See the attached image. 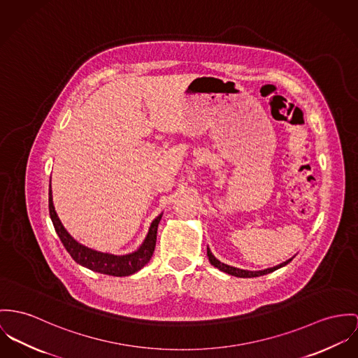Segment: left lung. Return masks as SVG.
<instances>
[{"label": "left lung", "mask_w": 358, "mask_h": 358, "mask_svg": "<svg viewBox=\"0 0 358 358\" xmlns=\"http://www.w3.org/2000/svg\"><path fill=\"white\" fill-rule=\"evenodd\" d=\"M207 256H208L210 263H211L214 267H217L218 270L226 273V274H229V275L237 276V278H255V276L270 274V273L275 271L278 268H280V267L289 264V263L293 260V257H294V256H293L292 259H289V260H286V262H283V263H280V264H278V266H274V267H271V268H266V270H260V271H249V270H241V268L231 267V266H227V264L222 263V262H220V260L213 255V252L210 250V248L208 247H207Z\"/></svg>", "instance_id": "obj_1"}]
</instances>
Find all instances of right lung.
<instances>
[{"label":"right lung","mask_w":358,"mask_h":358,"mask_svg":"<svg viewBox=\"0 0 358 358\" xmlns=\"http://www.w3.org/2000/svg\"><path fill=\"white\" fill-rule=\"evenodd\" d=\"M49 211H50L52 222L55 224V231L61 243L68 250V253L72 256V259L78 264L91 271L113 276L132 275L150 262L155 249L158 224L162 218V214H159L155 220H152L144 241L135 252H131L127 255H113L108 252H99L92 248L85 247L68 233V230L64 227V224L61 223V220L55 213L53 194H52V181L49 185Z\"/></svg>","instance_id":"right-lung-1"}]
</instances>
